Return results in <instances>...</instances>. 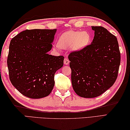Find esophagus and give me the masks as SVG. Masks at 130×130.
I'll use <instances>...</instances> for the list:
<instances>
[{"label": "esophagus", "instance_id": "34e87169", "mask_svg": "<svg viewBox=\"0 0 130 130\" xmlns=\"http://www.w3.org/2000/svg\"><path fill=\"white\" fill-rule=\"evenodd\" d=\"M64 64L65 65H68L69 63V62H70V61H69V60L68 58H65V59H64Z\"/></svg>", "mask_w": 130, "mask_h": 130}]
</instances>
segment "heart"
Returning <instances> with one entry per match:
<instances>
[{
  "instance_id": "1",
  "label": "heart",
  "mask_w": 130,
  "mask_h": 130,
  "mask_svg": "<svg viewBox=\"0 0 130 130\" xmlns=\"http://www.w3.org/2000/svg\"><path fill=\"white\" fill-rule=\"evenodd\" d=\"M90 40V36L87 32L70 30L60 35L57 45L61 48L71 46L73 50H79L86 46Z\"/></svg>"
}]
</instances>
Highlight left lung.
Listing matches in <instances>:
<instances>
[{
  "label": "left lung",
  "instance_id": "left-lung-1",
  "mask_svg": "<svg viewBox=\"0 0 130 130\" xmlns=\"http://www.w3.org/2000/svg\"><path fill=\"white\" fill-rule=\"evenodd\" d=\"M92 42L70 52L71 83L79 96L94 98L111 87L118 76L121 54L116 37L101 26H92Z\"/></svg>",
  "mask_w": 130,
  "mask_h": 130
}]
</instances>
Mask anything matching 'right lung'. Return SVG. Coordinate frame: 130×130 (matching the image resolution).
Here are the masks:
<instances>
[{
  "mask_svg": "<svg viewBox=\"0 0 130 130\" xmlns=\"http://www.w3.org/2000/svg\"><path fill=\"white\" fill-rule=\"evenodd\" d=\"M54 29H26L10 41L7 65L11 83L22 94L38 99L48 95L55 85L56 71L64 57L48 55Z\"/></svg>",
  "mask_w": 130,
  "mask_h": 130,
  "instance_id": "obj_1",
  "label": "right lung"
}]
</instances>
